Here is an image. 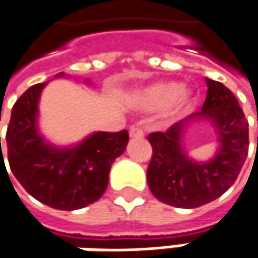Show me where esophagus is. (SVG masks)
<instances>
[{
	"instance_id": "obj_1",
	"label": "esophagus",
	"mask_w": 258,
	"mask_h": 258,
	"mask_svg": "<svg viewBox=\"0 0 258 258\" xmlns=\"http://www.w3.org/2000/svg\"><path fill=\"white\" fill-rule=\"evenodd\" d=\"M143 136H145V133L140 127H131V130H130V137L131 139H142Z\"/></svg>"
}]
</instances>
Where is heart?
<instances>
[{"label":"heart","mask_w":258,"mask_h":258,"mask_svg":"<svg viewBox=\"0 0 258 258\" xmlns=\"http://www.w3.org/2000/svg\"><path fill=\"white\" fill-rule=\"evenodd\" d=\"M189 91L180 90L174 82H159L143 91L140 96V103L148 109H155L171 102L174 109H181L189 103Z\"/></svg>","instance_id":"obj_1"}]
</instances>
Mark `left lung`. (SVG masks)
Returning <instances> with one entry per match:
<instances>
[{"label": "left lung", "instance_id": "8db88e82", "mask_svg": "<svg viewBox=\"0 0 258 258\" xmlns=\"http://www.w3.org/2000/svg\"><path fill=\"white\" fill-rule=\"evenodd\" d=\"M202 109L176 122L165 133L149 134L152 159L148 184L153 197L177 208H197L219 197L235 183L248 155V122L233 93L222 82L205 78ZM208 120L216 130L219 148L208 161L192 160L182 139L192 122Z\"/></svg>", "mask_w": 258, "mask_h": 258}]
</instances>
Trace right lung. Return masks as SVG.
I'll list each match as a JSON object with an SVG mask.
<instances>
[{"instance_id": "add662e5", "label": "right lung", "mask_w": 258, "mask_h": 258, "mask_svg": "<svg viewBox=\"0 0 258 258\" xmlns=\"http://www.w3.org/2000/svg\"><path fill=\"white\" fill-rule=\"evenodd\" d=\"M63 77L66 74L60 72L54 78ZM45 85H32L13 106L6 136L9 164L25 190L39 202L56 210H80L105 194L110 167L125 151L128 133L97 131L77 145L54 146L38 128V103Z\"/></svg>"}]
</instances>
